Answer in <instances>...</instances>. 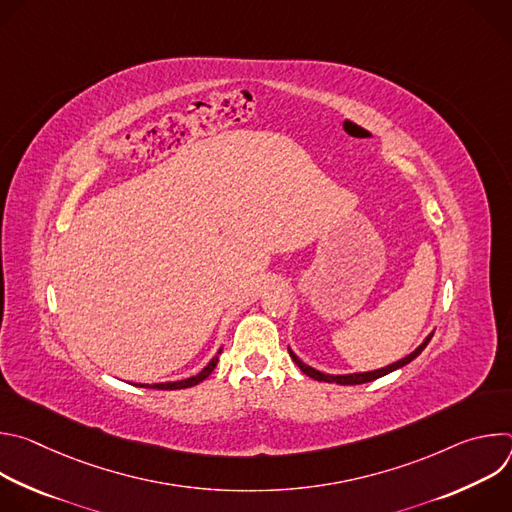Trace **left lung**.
Masks as SVG:
<instances>
[{"label":"left lung","instance_id":"obj_1","mask_svg":"<svg viewBox=\"0 0 512 512\" xmlns=\"http://www.w3.org/2000/svg\"><path fill=\"white\" fill-rule=\"evenodd\" d=\"M431 336H433V332L411 352V354H407L405 358H401V360H397V362H393V364H389V367H383V369H377V371H369V373H352V375H326V373H320V371H316V369H312V367H308L306 362H302L298 356H296V352L291 350V348H287L289 350V356L294 358V362L298 364L300 367V371L304 373V375H308V377H312V379H316V381H324V383H336V385H362V383H371V381H375V379H379V377H385V375H389V373H393V371H397V369H401V367H405V364H409L413 358H417L419 354H421V350L427 346V342L431 340Z\"/></svg>","mask_w":512,"mask_h":512}]
</instances>
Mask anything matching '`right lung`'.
<instances>
[{"label":"right lung","mask_w":512,"mask_h":512,"mask_svg":"<svg viewBox=\"0 0 512 512\" xmlns=\"http://www.w3.org/2000/svg\"><path fill=\"white\" fill-rule=\"evenodd\" d=\"M223 352V348L218 350V354ZM218 354L206 364V367L198 373V375H194V377H190V379H184V381H174V383H154V385H139V387H148V389H162V391H174V389H188V387H194V385H198V383H202L212 371H214V367H216V362H218Z\"/></svg>","instance_id":"obj_1"}]
</instances>
